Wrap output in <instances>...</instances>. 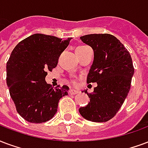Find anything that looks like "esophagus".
Wrapping results in <instances>:
<instances>
[{"instance_id": "obj_1", "label": "esophagus", "mask_w": 148, "mask_h": 148, "mask_svg": "<svg viewBox=\"0 0 148 148\" xmlns=\"http://www.w3.org/2000/svg\"><path fill=\"white\" fill-rule=\"evenodd\" d=\"M71 95H73V94H78L79 91L76 90H73V89H71V90H69V92Z\"/></svg>"}]
</instances>
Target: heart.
I'll return each instance as SVG.
<instances>
[{"mask_svg": "<svg viewBox=\"0 0 148 148\" xmlns=\"http://www.w3.org/2000/svg\"><path fill=\"white\" fill-rule=\"evenodd\" d=\"M86 47V46H80V47H78L77 48H79V47ZM75 83V81H73V83Z\"/></svg>", "mask_w": 148, "mask_h": 148, "instance_id": "1", "label": "heart"}]
</instances>
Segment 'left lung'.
Wrapping results in <instances>:
<instances>
[{
	"label": "left lung",
	"instance_id": "left-lung-1",
	"mask_svg": "<svg viewBox=\"0 0 148 148\" xmlns=\"http://www.w3.org/2000/svg\"><path fill=\"white\" fill-rule=\"evenodd\" d=\"M94 50L93 64L86 83H97L88 94L90 102L79 109L84 119L104 123L112 119L127 97L134 73L130 54L120 41L111 34H89L80 36Z\"/></svg>",
	"mask_w": 148,
	"mask_h": 148
}]
</instances>
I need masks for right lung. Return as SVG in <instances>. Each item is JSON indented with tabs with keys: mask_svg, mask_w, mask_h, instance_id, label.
<instances>
[{
	"mask_svg": "<svg viewBox=\"0 0 148 148\" xmlns=\"http://www.w3.org/2000/svg\"><path fill=\"white\" fill-rule=\"evenodd\" d=\"M72 38L62 40L36 33L19 42L7 62V85L16 111L25 120L42 123L57 112L59 100L68 95L69 86L53 87L46 83L47 71L58 65V58Z\"/></svg>",
	"mask_w": 148,
	"mask_h": 148,
	"instance_id": "obj_1",
	"label": "right lung"
}]
</instances>
